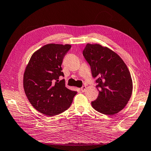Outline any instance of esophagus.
I'll use <instances>...</instances> for the list:
<instances>
[{
	"instance_id": "esophagus-1",
	"label": "esophagus",
	"mask_w": 151,
	"mask_h": 151,
	"mask_svg": "<svg viewBox=\"0 0 151 151\" xmlns=\"http://www.w3.org/2000/svg\"><path fill=\"white\" fill-rule=\"evenodd\" d=\"M86 90V86H82L81 89V90L82 91V92H84Z\"/></svg>"
}]
</instances>
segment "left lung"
Segmentation results:
<instances>
[{
	"label": "left lung",
	"mask_w": 151,
	"mask_h": 151,
	"mask_svg": "<svg viewBox=\"0 0 151 151\" xmlns=\"http://www.w3.org/2000/svg\"><path fill=\"white\" fill-rule=\"evenodd\" d=\"M83 55L96 78L99 95L91 102L99 113L113 115L125 107L130 99L133 82L129 70L120 56L107 47L87 44Z\"/></svg>",
	"instance_id": "8db88e82"
}]
</instances>
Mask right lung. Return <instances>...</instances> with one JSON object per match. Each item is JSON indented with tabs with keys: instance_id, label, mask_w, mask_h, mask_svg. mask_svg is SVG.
<instances>
[{
	"instance_id": "1",
	"label": "right lung",
	"mask_w": 151,
	"mask_h": 151,
	"mask_svg": "<svg viewBox=\"0 0 151 151\" xmlns=\"http://www.w3.org/2000/svg\"><path fill=\"white\" fill-rule=\"evenodd\" d=\"M70 44H48L37 50L29 60L23 75V88L36 110L52 116L63 113L73 102L76 91L65 86L61 64Z\"/></svg>"
}]
</instances>
